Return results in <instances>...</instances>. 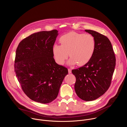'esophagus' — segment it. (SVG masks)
Returning a JSON list of instances; mask_svg holds the SVG:
<instances>
[{"label":"esophagus","mask_w":127,"mask_h":127,"mask_svg":"<svg viewBox=\"0 0 127 127\" xmlns=\"http://www.w3.org/2000/svg\"><path fill=\"white\" fill-rule=\"evenodd\" d=\"M68 73H71V69H70V68H68Z\"/></svg>","instance_id":"obj_1"}]
</instances>
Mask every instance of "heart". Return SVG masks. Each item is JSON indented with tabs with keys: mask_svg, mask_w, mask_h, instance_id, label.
Wrapping results in <instances>:
<instances>
[{
	"mask_svg": "<svg viewBox=\"0 0 127 127\" xmlns=\"http://www.w3.org/2000/svg\"><path fill=\"white\" fill-rule=\"evenodd\" d=\"M60 42L61 45L54 44L52 51L55 61L61 65L69 55V64L83 65L91 59L95 48V37L91 34L71 32L63 35Z\"/></svg>",
	"mask_w": 127,
	"mask_h": 127,
	"instance_id": "1",
	"label": "heart"
}]
</instances>
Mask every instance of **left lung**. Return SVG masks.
<instances>
[{
    "instance_id": "1",
    "label": "left lung",
    "mask_w": 127,
    "mask_h": 127,
    "mask_svg": "<svg viewBox=\"0 0 127 127\" xmlns=\"http://www.w3.org/2000/svg\"><path fill=\"white\" fill-rule=\"evenodd\" d=\"M85 31L95 37V50L87 64L72 70V73L76 77L74 89L77 95L87 101L96 99L108 89L116 65V58L111 43L106 36L94 31Z\"/></svg>"
}]
</instances>
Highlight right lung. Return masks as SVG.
<instances>
[{
	"mask_svg": "<svg viewBox=\"0 0 127 127\" xmlns=\"http://www.w3.org/2000/svg\"><path fill=\"white\" fill-rule=\"evenodd\" d=\"M58 31H42L31 34L19 43L16 52L15 72L25 94L41 103L52 102L68 74L67 68L57 64L53 47Z\"/></svg>",
	"mask_w": 127,
	"mask_h": 127,
	"instance_id": "add662e5",
	"label": "right lung"
}]
</instances>
